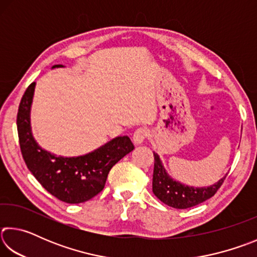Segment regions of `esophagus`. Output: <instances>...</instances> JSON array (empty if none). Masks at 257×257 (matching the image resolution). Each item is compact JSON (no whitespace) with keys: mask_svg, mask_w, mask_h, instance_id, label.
I'll list each match as a JSON object with an SVG mask.
<instances>
[{"mask_svg":"<svg viewBox=\"0 0 257 257\" xmlns=\"http://www.w3.org/2000/svg\"><path fill=\"white\" fill-rule=\"evenodd\" d=\"M149 136V132L145 128H138L136 132L133 135V142L135 145H139L142 144L143 142L145 141L146 137Z\"/></svg>","mask_w":257,"mask_h":257,"instance_id":"obj_1","label":"esophagus"}]
</instances>
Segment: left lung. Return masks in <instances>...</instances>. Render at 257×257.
Here are the masks:
<instances>
[{
    "label": "left lung",
    "instance_id": "left-lung-1",
    "mask_svg": "<svg viewBox=\"0 0 257 257\" xmlns=\"http://www.w3.org/2000/svg\"><path fill=\"white\" fill-rule=\"evenodd\" d=\"M216 184L204 188H194L185 186L171 179L165 172L159 155L154 153V172H153V193L161 202L175 208H188L198 205L206 199L214 196L215 193L224 182L225 177Z\"/></svg>",
    "mask_w": 257,
    "mask_h": 257
}]
</instances>
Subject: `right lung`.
<instances>
[{"mask_svg": "<svg viewBox=\"0 0 257 257\" xmlns=\"http://www.w3.org/2000/svg\"><path fill=\"white\" fill-rule=\"evenodd\" d=\"M63 67L56 64L53 68ZM35 82L26 89L17 114L19 144L25 163L38 182L60 201L84 203L103 190L113 165L135 146L128 136H120L96 151L78 158L55 156L41 149L30 130L29 113Z\"/></svg>", "mask_w": 257, "mask_h": 257, "instance_id": "obj_1", "label": "right lung"}]
</instances>
